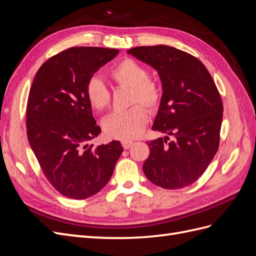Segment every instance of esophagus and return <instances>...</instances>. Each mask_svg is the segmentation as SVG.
<instances>
[{
  "mask_svg": "<svg viewBox=\"0 0 256 256\" xmlns=\"http://www.w3.org/2000/svg\"><path fill=\"white\" fill-rule=\"evenodd\" d=\"M132 144H134L132 141H122V147H124V148H125V150L130 148V147L132 146Z\"/></svg>",
  "mask_w": 256,
  "mask_h": 256,
  "instance_id": "1",
  "label": "esophagus"
}]
</instances>
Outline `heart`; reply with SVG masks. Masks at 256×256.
<instances>
[{
    "instance_id": "obj_1",
    "label": "heart",
    "mask_w": 256,
    "mask_h": 256,
    "mask_svg": "<svg viewBox=\"0 0 256 256\" xmlns=\"http://www.w3.org/2000/svg\"><path fill=\"white\" fill-rule=\"evenodd\" d=\"M110 78L120 86L131 88L130 104L141 102L147 109L156 110L161 102V92L158 85L150 80V72L132 58H124L111 68ZM86 97L92 109L106 110L110 104L111 94L104 82L92 78L86 84ZM147 112L140 104L127 111L110 114L102 122L104 134L110 138L129 141L140 136L147 124Z\"/></svg>"
}]
</instances>
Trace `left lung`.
<instances>
[{"mask_svg": "<svg viewBox=\"0 0 256 256\" xmlns=\"http://www.w3.org/2000/svg\"><path fill=\"white\" fill-rule=\"evenodd\" d=\"M127 53L156 69L162 85L152 129L166 136L148 142L143 172L164 189L187 187L205 172L219 148L223 104L218 88L202 62L184 51L158 44Z\"/></svg>", "mask_w": 256, "mask_h": 256, "instance_id": "1", "label": "left lung"}]
</instances>
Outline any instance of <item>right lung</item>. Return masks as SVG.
Returning a JSON list of instances; mask_svg holds the SVG:
<instances>
[{"label": "right lung", "mask_w": 256, "mask_h": 256, "mask_svg": "<svg viewBox=\"0 0 256 256\" xmlns=\"http://www.w3.org/2000/svg\"><path fill=\"white\" fill-rule=\"evenodd\" d=\"M120 50L74 47L42 65L26 106L28 138L42 172L60 194L83 200L110 180L124 148L120 141L92 147L100 134L86 84Z\"/></svg>", "instance_id": "right-lung-1"}]
</instances>
